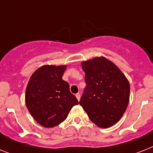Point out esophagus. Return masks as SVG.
<instances>
[{
	"label": "esophagus",
	"instance_id": "esophagus-1",
	"mask_svg": "<svg viewBox=\"0 0 153 153\" xmlns=\"http://www.w3.org/2000/svg\"><path fill=\"white\" fill-rule=\"evenodd\" d=\"M76 98H77V99H78V100H80V98H81V95H80V94L79 93H78V94H76Z\"/></svg>",
	"mask_w": 153,
	"mask_h": 153
}]
</instances>
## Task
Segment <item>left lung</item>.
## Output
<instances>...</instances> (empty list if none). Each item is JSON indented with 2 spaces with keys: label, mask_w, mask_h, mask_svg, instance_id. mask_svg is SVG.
Instances as JSON below:
<instances>
[{
  "label": "left lung",
  "mask_w": 153,
  "mask_h": 153,
  "mask_svg": "<svg viewBox=\"0 0 153 153\" xmlns=\"http://www.w3.org/2000/svg\"><path fill=\"white\" fill-rule=\"evenodd\" d=\"M86 86L79 104L92 122L109 128L121 119L129 100V83L121 70L105 57L82 62Z\"/></svg>",
  "instance_id": "left-lung-1"
}]
</instances>
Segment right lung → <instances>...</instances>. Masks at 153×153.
I'll list each match as a JSON object with an SVG mask.
<instances>
[{"mask_svg":"<svg viewBox=\"0 0 153 153\" xmlns=\"http://www.w3.org/2000/svg\"><path fill=\"white\" fill-rule=\"evenodd\" d=\"M67 66L44 65L30 78L25 94L26 105L33 118L47 128L59 125L70 110L79 104L70 91L69 84L62 80Z\"/></svg>","mask_w":153,"mask_h":153,"instance_id":"right-lung-1","label":"right lung"}]
</instances>
